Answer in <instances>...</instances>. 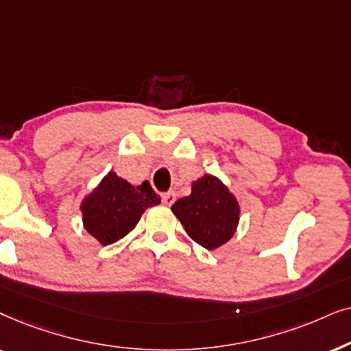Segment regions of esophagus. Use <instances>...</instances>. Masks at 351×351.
Returning a JSON list of instances; mask_svg holds the SVG:
<instances>
[{
	"instance_id": "esophagus-1",
	"label": "esophagus",
	"mask_w": 351,
	"mask_h": 351,
	"mask_svg": "<svg viewBox=\"0 0 351 351\" xmlns=\"http://www.w3.org/2000/svg\"><path fill=\"white\" fill-rule=\"evenodd\" d=\"M176 200V194L175 193H167V194H163L162 195V202L167 205V207H170V205L175 202Z\"/></svg>"
}]
</instances>
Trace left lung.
Here are the masks:
<instances>
[{
    "label": "left lung",
    "instance_id": "8db88e82",
    "mask_svg": "<svg viewBox=\"0 0 351 351\" xmlns=\"http://www.w3.org/2000/svg\"><path fill=\"white\" fill-rule=\"evenodd\" d=\"M171 212L188 236L207 250H215L234 236L241 219L236 195L217 176L205 173L195 180L191 194L176 200Z\"/></svg>",
    "mask_w": 351,
    "mask_h": 351
}]
</instances>
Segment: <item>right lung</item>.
Returning <instances> with one entry per match:
<instances>
[{
    "instance_id": "1",
    "label": "right lung",
    "mask_w": 351,
    "mask_h": 351,
    "mask_svg": "<svg viewBox=\"0 0 351 351\" xmlns=\"http://www.w3.org/2000/svg\"><path fill=\"white\" fill-rule=\"evenodd\" d=\"M158 204L160 197L147 181L133 186L109 171L82 200L83 226L99 244H114L134 230L146 208Z\"/></svg>"
}]
</instances>
